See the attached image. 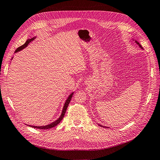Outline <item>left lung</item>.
Instances as JSON below:
<instances>
[{"mask_svg":"<svg viewBox=\"0 0 160 160\" xmlns=\"http://www.w3.org/2000/svg\"><path fill=\"white\" fill-rule=\"evenodd\" d=\"M135 42H137V44H138V45H139V46L140 47H141V48H142V49H143V48H142V47L141 46V45H140L139 42H138L137 41H135ZM100 126H101V127H103V126H102V125H100ZM103 128H104V127H103Z\"/></svg>","mask_w":160,"mask_h":160,"instance_id":"8db88e82","label":"left lung"}]
</instances>
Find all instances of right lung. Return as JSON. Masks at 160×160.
<instances>
[{
    "instance_id": "1",
    "label": "right lung",
    "mask_w": 160,
    "mask_h": 160,
    "mask_svg": "<svg viewBox=\"0 0 160 160\" xmlns=\"http://www.w3.org/2000/svg\"><path fill=\"white\" fill-rule=\"evenodd\" d=\"M34 38H35V37L32 38H31V39H28V40L26 41V42L25 43V44L17 48V49L16 51H15V52H17V51H21V50L23 49L24 48H25V47L28 45V43L31 42V41H32L34 40ZM72 95H73V93H72L69 95V98H67V101H65V103L64 107H63V109H62V113H61V116H60V118H59V119H58L57 121H55V122H54L53 123H51L49 124V125H45V126H31V127H32V128H36V129H51V128H53V127L56 126L57 125L59 124V123H60L62 119V118H63V117H64L65 113V112H66V110H67V107H68V105H69V103H70L71 99L72 97Z\"/></svg>"
}]
</instances>
